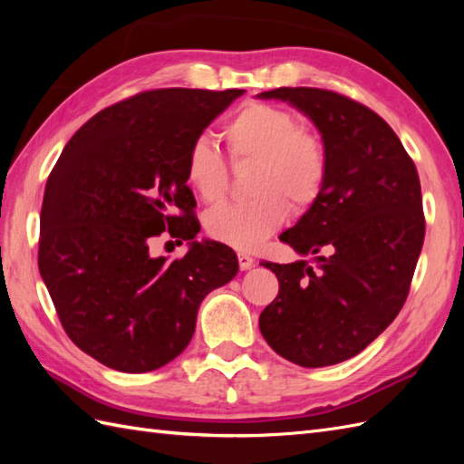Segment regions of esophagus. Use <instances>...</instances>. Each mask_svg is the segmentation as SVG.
Instances as JSON below:
<instances>
[{"label":"esophagus","mask_w":464,"mask_h":464,"mask_svg":"<svg viewBox=\"0 0 464 464\" xmlns=\"http://www.w3.org/2000/svg\"><path fill=\"white\" fill-rule=\"evenodd\" d=\"M237 259H239V267H241V271H247V269H251L253 265H255V259L251 257L249 253H239V255H237Z\"/></svg>","instance_id":"34e87169"}]
</instances>
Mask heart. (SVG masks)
Masks as SVG:
<instances>
[{"label": "heart", "mask_w": 464, "mask_h": 464, "mask_svg": "<svg viewBox=\"0 0 464 464\" xmlns=\"http://www.w3.org/2000/svg\"><path fill=\"white\" fill-rule=\"evenodd\" d=\"M221 135L235 165L253 163V199L215 207L205 215L209 237L235 249H255L281 229L289 207L301 213L319 199L329 175V155L321 135L299 125L281 105L247 102L225 121ZM185 181L205 203L221 201L229 171L221 151L197 137L185 155Z\"/></svg>", "instance_id": "heart-1"}]
</instances>
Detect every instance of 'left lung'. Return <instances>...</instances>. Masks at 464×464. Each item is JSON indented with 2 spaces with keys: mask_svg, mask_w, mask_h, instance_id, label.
Here are the masks:
<instances>
[{
  "mask_svg": "<svg viewBox=\"0 0 464 464\" xmlns=\"http://www.w3.org/2000/svg\"><path fill=\"white\" fill-rule=\"evenodd\" d=\"M259 97L309 115L329 155L321 197L281 235L317 265L261 263L277 275L279 295L259 329L287 361L329 367L371 344L407 301L425 241L419 173L389 123L347 95L279 87Z\"/></svg>",
  "mask_w": 464,
  "mask_h": 464,
  "instance_id": "1",
  "label": "left lung"
}]
</instances>
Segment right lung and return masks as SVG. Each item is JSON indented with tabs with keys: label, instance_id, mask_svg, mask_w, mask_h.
I'll use <instances>...</instances> for the list:
<instances>
[{
	"label": "right lung",
	"instance_id": "right-lung-1",
	"mask_svg": "<svg viewBox=\"0 0 464 464\" xmlns=\"http://www.w3.org/2000/svg\"><path fill=\"white\" fill-rule=\"evenodd\" d=\"M243 90L141 92L105 107L67 141L49 173L37 263L67 337L105 367L147 372L189 344L197 311L239 271L223 243L153 258L149 241L195 239L185 155Z\"/></svg>",
	"mask_w": 464,
	"mask_h": 464
}]
</instances>
